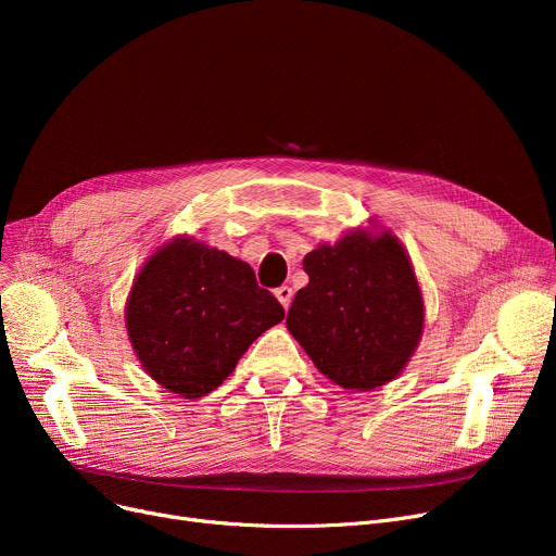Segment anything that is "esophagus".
<instances>
[{"instance_id": "esophagus-1", "label": "esophagus", "mask_w": 556, "mask_h": 556, "mask_svg": "<svg viewBox=\"0 0 556 556\" xmlns=\"http://www.w3.org/2000/svg\"><path fill=\"white\" fill-rule=\"evenodd\" d=\"M275 298H277L279 304L288 311L290 302H293V288H290V286H279V288L275 290Z\"/></svg>"}]
</instances>
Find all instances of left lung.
I'll list each match as a JSON object with an SVG mask.
<instances>
[{
  "label": "left lung",
  "mask_w": 556,
  "mask_h": 556,
  "mask_svg": "<svg viewBox=\"0 0 556 556\" xmlns=\"http://www.w3.org/2000/svg\"><path fill=\"white\" fill-rule=\"evenodd\" d=\"M286 327L315 367L344 390L386 386L424 333V298L410 256L392 231L349 229L304 256Z\"/></svg>",
  "instance_id": "1"
}]
</instances>
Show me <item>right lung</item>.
<instances>
[{
	"label": "right lung",
	"instance_id": "1",
	"mask_svg": "<svg viewBox=\"0 0 556 556\" xmlns=\"http://www.w3.org/2000/svg\"><path fill=\"white\" fill-rule=\"evenodd\" d=\"M283 319L245 261L189 237L157 248L132 281L126 329L153 381L173 394L214 392L248 346Z\"/></svg>",
	"mask_w": 556,
	"mask_h": 556
}]
</instances>
